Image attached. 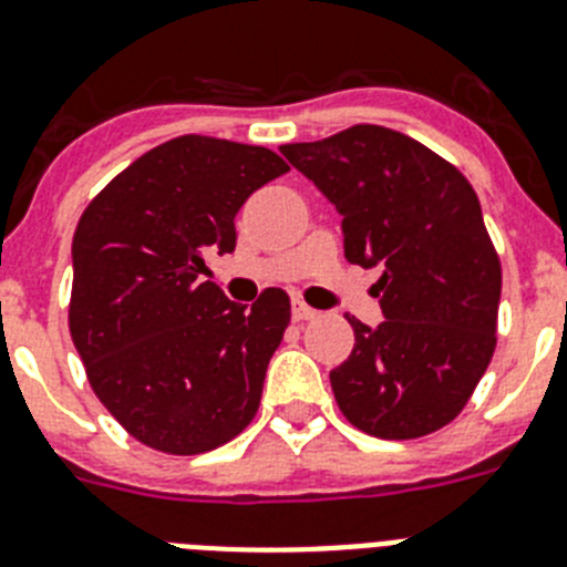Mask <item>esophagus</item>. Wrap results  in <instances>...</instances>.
<instances>
[{
    "instance_id": "34e87169",
    "label": "esophagus",
    "mask_w": 567,
    "mask_h": 567,
    "mask_svg": "<svg viewBox=\"0 0 567 567\" xmlns=\"http://www.w3.org/2000/svg\"><path fill=\"white\" fill-rule=\"evenodd\" d=\"M315 315H318V312H315L312 307H307L303 300H292V318L295 320H312Z\"/></svg>"
}]
</instances>
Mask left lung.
Here are the masks:
<instances>
[{"label": "left lung", "mask_w": 567, "mask_h": 567, "mask_svg": "<svg viewBox=\"0 0 567 567\" xmlns=\"http://www.w3.org/2000/svg\"><path fill=\"white\" fill-rule=\"evenodd\" d=\"M280 153L343 215L346 260L383 267L372 287L383 323L346 315L354 349L329 374L340 412L372 437L437 432L497 346L503 269L477 193L452 162L378 124Z\"/></svg>", "instance_id": "obj_1"}]
</instances>
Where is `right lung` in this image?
Masks as SVG:
<instances>
[{
	"label": "right lung",
	"mask_w": 567,
	"mask_h": 567,
	"mask_svg": "<svg viewBox=\"0 0 567 567\" xmlns=\"http://www.w3.org/2000/svg\"><path fill=\"white\" fill-rule=\"evenodd\" d=\"M287 169L267 147L178 135L79 218L70 338L104 409L155 452H213L258 412L289 295L264 289L247 309L202 275L209 252L235 249L244 202Z\"/></svg>",
	"instance_id": "right-lung-1"
}]
</instances>
